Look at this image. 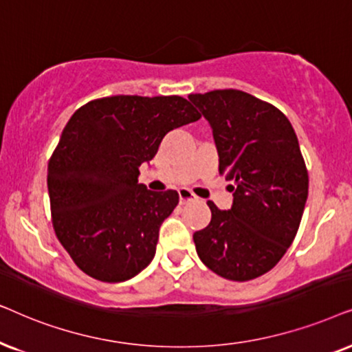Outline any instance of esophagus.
<instances>
[{
  "mask_svg": "<svg viewBox=\"0 0 352 352\" xmlns=\"http://www.w3.org/2000/svg\"><path fill=\"white\" fill-rule=\"evenodd\" d=\"M179 198H180V204H186V203H190V201H195L196 196L191 193L190 190L182 188V190H179Z\"/></svg>",
  "mask_w": 352,
  "mask_h": 352,
  "instance_id": "obj_1",
  "label": "esophagus"
}]
</instances>
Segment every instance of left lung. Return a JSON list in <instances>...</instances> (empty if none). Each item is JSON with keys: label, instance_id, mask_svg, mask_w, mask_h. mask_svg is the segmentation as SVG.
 <instances>
[{"label": "left lung", "instance_id": "obj_1", "mask_svg": "<svg viewBox=\"0 0 352 352\" xmlns=\"http://www.w3.org/2000/svg\"><path fill=\"white\" fill-rule=\"evenodd\" d=\"M212 129L219 172L230 180L233 204L212 201L210 222L193 235L206 267L227 280L246 282L274 269L296 236L309 177L287 116L240 90L190 95Z\"/></svg>", "mask_w": 352, "mask_h": 352}]
</instances>
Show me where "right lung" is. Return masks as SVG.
Returning a JSON list of instances; mask_svg holds the SVG:
<instances>
[{
	"mask_svg": "<svg viewBox=\"0 0 352 352\" xmlns=\"http://www.w3.org/2000/svg\"><path fill=\"white\" fill-rule=\"evenodd\" d=\"M199 117L182 96H109L74 112L50 159L48 193L56 236L78 269L117 283L149 265L179 193L138 184V167Z\"/></svg>",
	"mask_w": 352,
	"mask_h": 352,
	"instance_id": "add662e5",
	"label": "right lung"
}]
</instances>
